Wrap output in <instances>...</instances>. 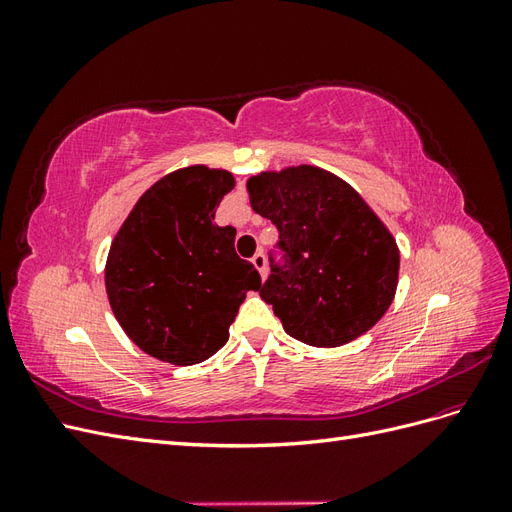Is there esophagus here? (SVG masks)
<instances>
[{
  "label": "esophagus",
  "mask_w": 512,
  "mask_h": 512,
  "mask_svg": "<svg viewBox=\"0 0 512 512\" xmlns=\"http://www.w3.org/2000/svg\"><path fill=\"white\" fill-rule=\"evenodd\" d=\"M252 262H254V267L258 269V273H260L262 280H265V277H267V258H265V254H262V252H256V254H254V258H252Z\"/></svg>",
  "instance_id": "1"
}]
</instances>
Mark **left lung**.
I'll use <instances>...</instances> for the list:
<instances>
[{
	"label": "left lung",
	"mask_w": 512,
	"mask_h": 512,
	"mask_svg": "<svg viewBox=\"0 0 512 512\" xmlns=\"http://www.w3.org/2000/svg\"><path fill=\"white\" fill-rule=\"evenodd\" d=\"M252 209L280 230L282 265L260 297L284 331L316 348L344 346L391 307L399 250L352 185L318 166H288L247 179Z\"/></svg>",
	"instance_id": "8db88e82"
}]
</instances>
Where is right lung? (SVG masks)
I'll return each mask as SVG.
<instances>
[{
    "label": "right lung",
    "instance_id": "right-lung-1",
    "mask_svg": "<svg viewBox=\"0 0 512 512\" xmlns=\"http://www.w3.org/2000/svg\"><path fill=\"white\" fill-rule=\"evenodd\" d=\"M235 188L228 170H175L138 198L108 250L104 282L121 329L143 352L173 365L207 361L228 342L252 262L235 252L232 226L215 209Z\"/></svg>",
    "mask_w": 512,
    "mask_h": 512
}]
</instances>
